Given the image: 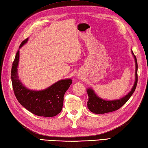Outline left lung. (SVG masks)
Listing matches in <instances>:
<instances>
[{
    "label": "left lung",
    "mask_w": 148,
    "mask_h": 148,
    "mask_svg": "<svg viewBox=\"0 0 148 148\" xmlns=\"http://www.w3.org/2000/svg\"><path fill=\"white\" fill-rule=\"evenodd\" d=\"M132 53L133 55H134L135 62V81L132 90L126 95H125V96L121 98V99L106 101L98 97L92 88H88L87 90H86L88 95L87 107L90 111H91L94 114H106V113L115 111L119 109L121 106H123L128 101L132 94H134V92L135 90L136 86H137V85L138 65L136 56L134 55V53H133V51H132Z\"/></svg>",
    "instance_id": "8db88e82"
}]
</instances>
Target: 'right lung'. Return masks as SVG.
<instances>
[{
	"instance_id": "1",
	"label": "right lung",
	"mask_w": 148,
	"mask_h": 148,
	"mask_svg": "<svg viewBox=\"0 0 148 148\" xmlns=\"http://www.w3.org/2000/svg\"><path fill=\"white\" fill-rule=\"evenodd\" d=\"M26 38L19 48L27 42ZM19 61V50L11 68V82L14 94L18 102L28 111L38 116L54 117L62 111L63 97L72 84L71 79H62L43 90L34 91L26 88L20 82L18 77L17 67Z\"/></svg>"
}]
</instances>
